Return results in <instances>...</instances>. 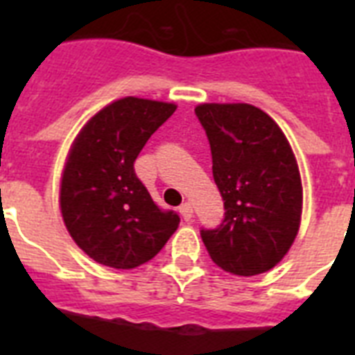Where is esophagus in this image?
I'll use <instances>...</instances> for the list:
<instances>
[{
  "mask_svg": "<svg viewBox=\"0 0 355 355\" xmlns=\"http://www.w3.org/2000/svg\"><path fill=\"white\" fill-rule=\"evenodd\" d=\"M178 211H180V216H182L184 221H189V219L193 217V206L189 205V202H184V205L178 208Z\"/></svg>",
  "mask_w": 355,
  "mask_h": 355,
  "instance_id": "1",
  "label": "esophagus"
}]
</instances>
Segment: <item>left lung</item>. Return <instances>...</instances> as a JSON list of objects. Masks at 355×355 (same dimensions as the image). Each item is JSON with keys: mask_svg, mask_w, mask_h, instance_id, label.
I'll use <instances>...</instances> for the list:
<instances>
[{"mask_svg": "<svg viewBox=\"0 0 355 355\" xmlns=\"http://www.w3.org/2000/svg\"><path fill=\"white\" fill-rule=\"evenodd\" d=\"M211 149L225 219L200 230L206 250L237 276L272 269L291 248L302 216V182L286 134L247 103L195 108Z\"/></svg>", "mask_w": 355, "mask_h": 355, "instance_id": "obj_1", "label": "left lung"}]
</instances>
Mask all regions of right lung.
I'll return each mask as SVG.
<instances>
[{
  "instance_id": "obj_1",
  "label": "right lung",
  "mask_w": 355,
  "mask_h": 355,
  "mask_svg": "<svg viewBox=\"0 0 355 355\" xmlns=\"http://www.w3.org/2000/svg\"><path fill=\"white\" fill-rule=\"evenodd\" d=\"M175 110L173 103L123 97L75 138L60 210L69 236L97 263L134 269L155 258L178 228L180 217L160 210L134 171L139 150Z\"/></svg>"
}]
</instances>
